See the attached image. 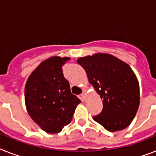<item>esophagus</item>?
Segmentation results:
<instances>
[{
    "instance_id": "1",
    "label": "esophagus",
    "mask_w": 156,
    "mask_h": 156,
    "mask_svg": "<svg viewBox=\"0 0 156 156\" xmlns=\"http://www.w3.org/2000/svg\"><path fill=\"white\" fill-rule=\"evenodd\" d=\"M79 98L82 101H84L85 100V91H83V93L79 95Z\"/></svg>"
}]
</instances>
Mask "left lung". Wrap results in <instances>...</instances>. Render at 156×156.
<instances>
[{
    "mask_svg": "<svg viewBox=\"0 0 156 156\" xmlns=\"http://www.w3.org/2000/svg\"><path fill=\"white\" fill-rule=\"evenodd\" d=\"M77 62L102 99V112L93 119L110 132L128 127L140 100L138 81L130 66L105 53L81 57Z\"/></svg>",
    "mask_w": 156,
    "mask_h": 156,
    "instance_id": "left-lung-1",
    "label": "left lung"
}]
</instances>
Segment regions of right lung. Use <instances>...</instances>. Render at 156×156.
Wrapping results in <instances>:
<instances>
[{"label": "right lung", "mask_w": 156, "mask_h": 156, "mask_svg": "<svg viewBox=\"0 0 156 156\" xmlns=\"http://www.w3.org/2000/svg\"><path fill=\"white\" fill-rule=\"evenodd\" d=\"M69 57L52 56L40 64L28 78L25 103L32 120L45 132L57 133L70 123L81 100L70 91L62 66Z\"/></svg>", "instance_id": "right-lung-1"}]
</instances>
